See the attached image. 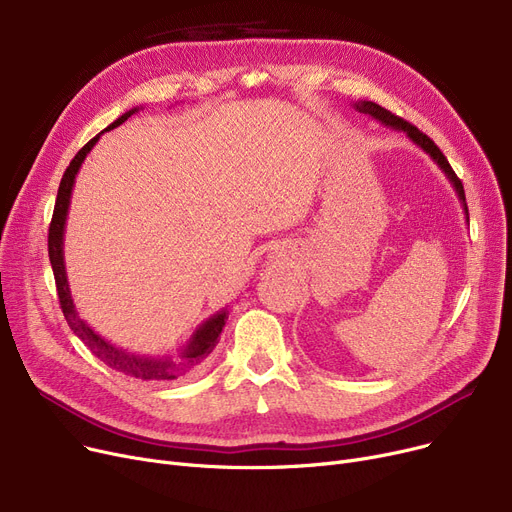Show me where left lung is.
Wrapping results in <instances>:
<instances>
[{"instance_id":"1","label":"left lung","mask_w":512,"mask_h":512,"mask_svg":"<svg viewBox=\"0 0 512 512\" xmlns=\"http://www.w3.org/2000/svg\"><path fill=\"white\" fill-rule=\"evenodd\" d=\"M353 107H355L357 112H361V114H365V116H369V118H373V120H378L380 124H384V126H388V128H392V130H396V132H405L407 137H409V141H413V145H417L421 151H425L429 157H432L434 164L444 172V176H446L448 182L452 184L456 197H459V201H461V207H463V213H465V220L469 222V209H467V201H465L463 182H461L459 178H456V174L452 172V168H450V164H448V159L442 155V151L436 147V143H434L432 139L425 137V134H423L419 128H415L413 124H409V122H405V120H400V118L394 116L392 112L384 110V107L378 105V103H373V101H353Z\"/></svg>"}]
</instances>
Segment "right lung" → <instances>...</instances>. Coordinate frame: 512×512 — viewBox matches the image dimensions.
<instances>
[{
  "mask_svg": "<svg viewBox=\"0 0 512 512\" xmlns=\"http://www.w3.org/2000/svg\"><path fill=\"white\" fill-rule=\"evenodd\" d=\"M141 107H132V110L124 112L118 120H114L105 130H112L116 126H120L122 122H126L134 112H139ZM103 134V130L93 137L83 149H80L74 159L70 161V166L66 168L60 188H58V199H56V207H53V218H51V226H49V261H51V270L53 276H56V286H58V297H60V305L64 311V317L68 321L70 330L83 340L91 353L101 359L105 365H110L116 371H122L124 375H130V378L137 380H176L180 375H186L191 369H195L199 363H203V359L213 351L215 344H218V338L226 326L228 319V309H222L218 313H213L211 317H207L203 324L191 334V338L186 340V344L180 348L176 355L166 353V355H139L132 353L128 348L116 346L114 342L105 340L101 334H97L85 319H80L72 294H70V284H68V274H66V261H64V232H66V218H68V209H70V199H72V188L76 182V174L83 166L85 157L91 153V149L95 147V143L99 141V137Z\"/></svg>",
  "mask_w": 512,
  "mask_h": 512,
  "instance_id": "obj_1",
  "label": "right lung"
}]
</instances>
